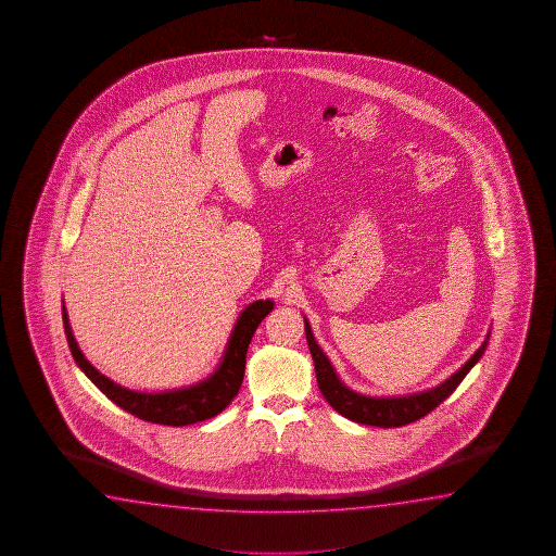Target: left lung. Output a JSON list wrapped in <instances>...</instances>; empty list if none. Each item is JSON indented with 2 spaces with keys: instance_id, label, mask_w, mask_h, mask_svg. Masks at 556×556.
Wrapping results in <instances>:
<instances>
[{
  "instance_id": "obj_1",
  "label": "left lung",
  "mask_w": 556,
  "mask_h": 556,
  "mask_svg": "<svg viewBox=\"0 0 556 556\" xmlns=\"http://www.w3.org/2000/svg\"><path fill=\"white\" fill-rule=\"evenodd\" d=\"M305 334H307V344H309L311 358L315 364L320 393L329 401V405L354 422L377 426V428H399V426L416 422L428 413H432L435 406H440V403L452 395L465 376L471 371V367L484 354L486 342H489V339L484 340L482 346L472 354V358L435 389H428V391L416 393V395L374 399V396L358 395V393L350 391L349 387L340 383L339 377L330 366L329 358L323 354L319 344L313 339L307 320H305Z\"/></svg>"
}]
</instances>
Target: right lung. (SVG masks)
I'll use <instances>...</instances> for the list:
<instances>
[{"label":"right lung","mask_w":556,"mask_h":556,"mask_svg":"<svg viewBox=\"0 0 556 556\" xmlns=\"http://www.w3.org/2000/svg\"><path fill=\"white\" fill-rule=\"evenodd\" d=\"M273 307L274 303L270 300L251 303L237 320L236 329L231 332V339L227 344L226 356L217 367L216 374L198 386L179 389V391H167V393H138L99 374V369H94L85 359L81 350L77 346L64 305H62V319H64L67 344L77 366L84 369L85 376L89 377L94 386L113 401L114 405L121 406L126 413L138 416L146 422L187 426V424L202 422L216 416L233 401V396L239 393V387L243 383L247 349L251 344L254 330L273 311Z\"/></svg>","instance_id":"add662e5"}]
</instances>
